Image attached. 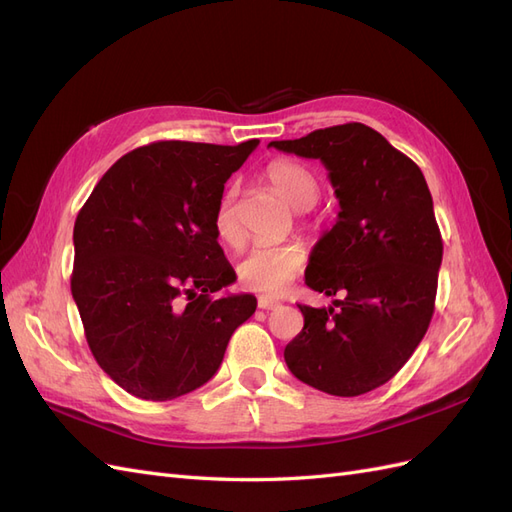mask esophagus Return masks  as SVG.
Returning <instances> with one entry per match:
<instances>
[{
    "label": "esophagus",
    "instance_id": "34e87169",
    "mask_svg": "<svg viewBox=\"0 0 512 512\" xmlns=\"http://www.w3.org/2000/svg\"><path fill=\"white\" fill-rule=\"evenodd\" d=\"M277 305H280V303H277L275 299H269V297H260L258 299V307L260 309H275Z\"/></svg>",
    "mask_w": 512,
    "mask_h": 512
}]
</instances>
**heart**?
<instances>
[{
	"label": "heart",
	"mask_w": 512,
	"mask_h": 512,
	"mask_svg": "<svg viewBox=\"0 0 512 512\" xmlns=\"http://www.w3.org/2000/svg\"><path fill=\"white\" fill-rule=\"evenodd\" d=\"M265 177L294 211H305L318 200V179L312 170L299 162L275 160L267 166ZM213 228L222 243L230 247H239L243 243V230L237 220V194L232 188L218 200L213 213ZM305 262L307 254L299 243L258 245L239 262V280L247 290L265 294V297H277L303 271Z\"/></svg>",
	"instance_id": "1"
}]
</instances>
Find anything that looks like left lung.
<instances>
[{"instance_id": "8db88e82", "label": "left lung", "mask_w": 512, "mask_h": 512, "mask_svg": "<svg viewBox=\"0 0 512 512\" xmlns=\"http://www.w3.org/2000/svg\"><path fill=\"white\" fill-rule=\"evenodd\" d=\"M269 147L320 160L339 200L337 222L309 254L305 284L344 299L299 305L305 324L284 350L286 365L322 393L374 391L406 365L433 316L442 237L427 181L365 123Z\"/></svg>"}]
</instances>
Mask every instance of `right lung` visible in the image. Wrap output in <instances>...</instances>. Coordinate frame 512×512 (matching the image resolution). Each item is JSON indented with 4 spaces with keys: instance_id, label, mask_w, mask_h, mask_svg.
<instances>
[{
    "instance_id": "right-lung-1",
    "label": "right lung",
    "mask_w": 512,
    "mask_h": 512,
    "mask_svg": "<svg viewBox=\"0 0 512 512\" xmlns=\"http://www.w3.org/2000/svg\"><path fill=\"white\" fill-rule=\"evenodd\" d=\"M260 141H160L119 158L74 222L72 297L98 365L123 391L168 401L209 382L256 312L213 228L224 183Z\"/></svg>"
}]
</instances>
